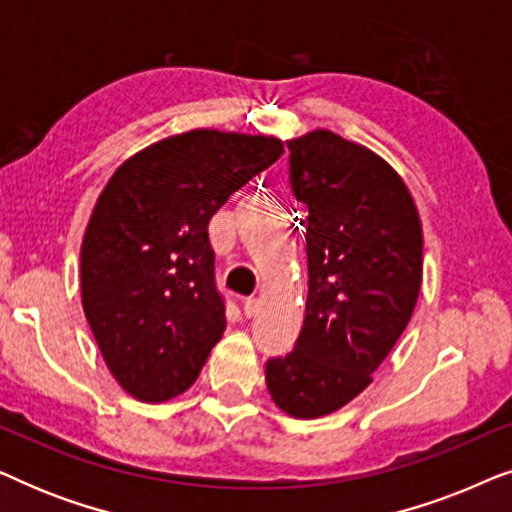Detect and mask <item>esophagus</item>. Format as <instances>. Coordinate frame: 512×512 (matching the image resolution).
<instances>
[{
	"instance_id": "esophagus-1",
	"label": "esophagus",
	"mask_w": 512,
	"mask_h": 512,
	"mask_svg": "<svg viewBox=\"0 0 512 512\" xmlns=\"http://www.w3.org/2000/svg\"><path fill=\"white\" fill-rule=\"evenodd\" d=\"M258 307H261V303H258L256 298H247V300H244V305H242V310H244V317H256Z\"/></svg>"
}]
</instances>
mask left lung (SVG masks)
<instances>
[{
    "label": "left lung",
    "mask_w": 512,
    "mask_h": 512,
    "mask_svg": "<svg viewBox=\"0 0 512 512\" xmlns=\"http://www.w3.org/2000/svg\"><path fill=\"white\" fill-rule=\"evenodd\" d=\"M286 144L310 282L296 347L265 363V382L286 415L317 419L354 401L403 335L424 237L401 174L368 146L324 128Z\"/></svg>",
    "instance_id": "8db88e82"
}]
</instances>
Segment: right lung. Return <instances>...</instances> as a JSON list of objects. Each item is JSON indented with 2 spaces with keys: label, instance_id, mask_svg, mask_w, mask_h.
<instances>
[{
  "label": "right lung",
  "instance_id": "add662e5",
  "mask_svg": "<svg viewBox=\"0 0 512 512\" xmlns=\"http://www.w3.org/2000/svg\"><path fill=\"white\" fill-rule=\"evenodd\" d=\"M282 139L200 128L146 146L104 186L81 244V303L116 382L165 403L226 331L209 219L275 163Z\"/></svg>",
  "mask_w": 512,
  "mask_h": 512
}]
</instances>
